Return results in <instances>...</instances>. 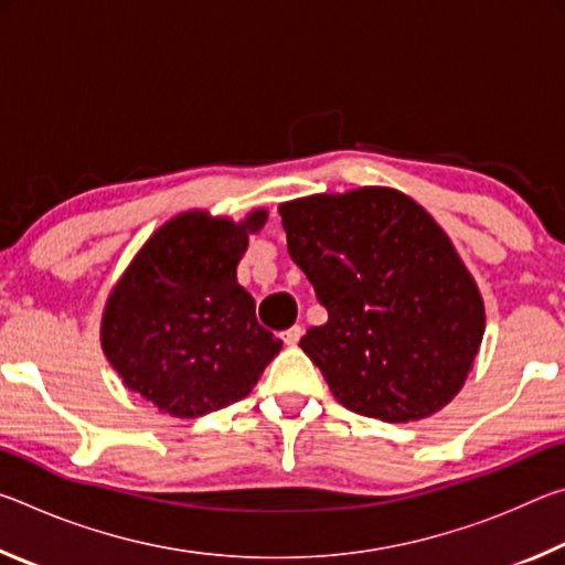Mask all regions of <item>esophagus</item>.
Here are the masks:
<instances>
[{
	"mask_svg": "<svg viewBox=\"0 0 565 565\" xmlns=\"http://www.w3.org/2000/svg\"><path fill=\"white\" fill-rule=\"evenodd\" d=\"M301 333H303L301 327H291V329L281 331V339H284L286 347H296V343H299V339H301Z\"/></svg>",
	"mask_w": 565,
	"mask_h": 565,
	"instance_id": "esophagus-1",
	"label": "esophagus"
}]
</instances>
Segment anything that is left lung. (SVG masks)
<instances>
[{
	"label": "left lung",
	"mask_w": 565,
	"mask_h": 565,
	"mask_svg": "<svg viewBox=\"0 0 565 565\" xmlns=\"http://www.w3.org/2000/svg\"><path fill=\"white\" fill-rule=\"evenodd\" d=\"M286 246L329 321L299 341L339 404L406 424L436 414L481 347L476 281L426 209L363 186L279 206Z\"/></svg>",
	"instance_id": "left-lung-1"
}]
</instances>
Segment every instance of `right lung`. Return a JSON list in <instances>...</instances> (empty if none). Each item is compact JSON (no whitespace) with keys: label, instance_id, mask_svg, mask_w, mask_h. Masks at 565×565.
Instances as JSON below:
<instances>
[{"label":"right lung","instance_id":"obj_1","mask_svg":"<svg viewBox=\"0 0 565 565\" xmlns=\"http://www.w3.org/2000/svg\"><path fill=\"white\" fill-rule=\"evenodd\" d=\"M266 212L242 224L189 212L171 218L111 291L102 349L129 391L177 418L236 404L281 351L256 321L236 266Z\"/></svg>","mask_w":565,"mask_h":565}]
</instances>
